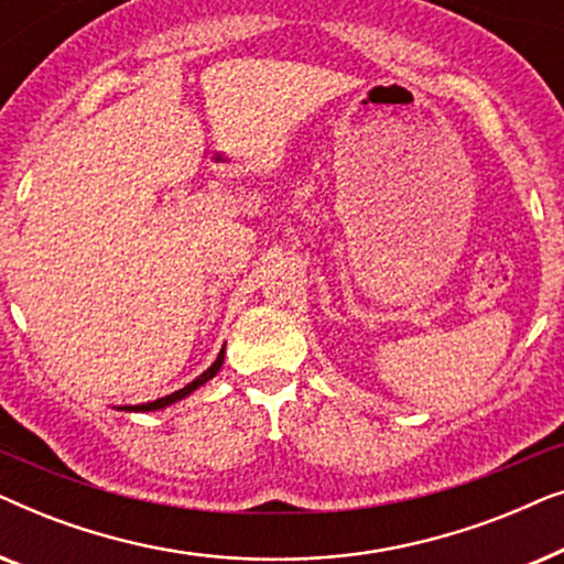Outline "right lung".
Returning <instances> with one entry per match:
<instances>
[{"instance_id": "right-lung-1", "label": "right lung", "mask_w": 564, "mask_h": 564, "mask_svg": "<svg viewBox=\"0 0 564 564\" xmlns=\"http://www.w3.org/2000/svg\"><path fill=\"white\" fill-rule=\"evenodd\" d=\"M223 361H226V346H223L220 349V354H218V359L213 361L210 367L205 369L203 375L197 377V380H192L189 384H184L182 390H176V392H172V395H166V398H159V400H153V403H143V405H122V408H118V411H133V413H149V411H161V408H169V405H174V403H180V400H184L187 395H192V392H195L197 388H203L205 382H210L215 375L220 372V367H223Z\"/></svg>"}]
</instances>
